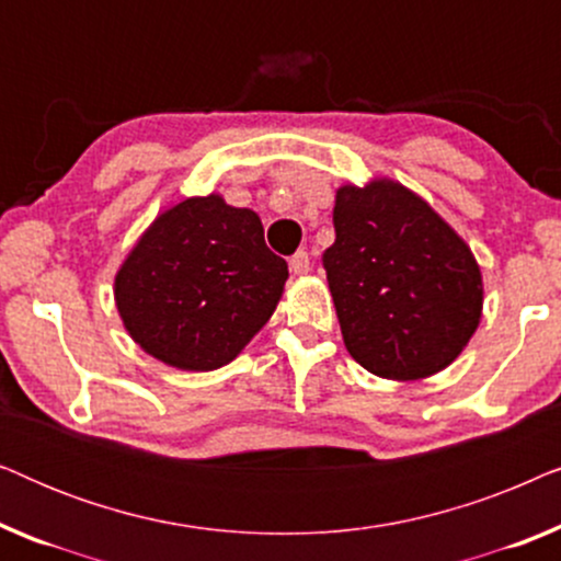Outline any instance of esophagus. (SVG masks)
Returning <instances> with one entry per match:
<instances>
[{
  "label": "esophagus",
  "instance_id": "34e87169",
  "mask_svg": "<svg viewBox=\"0 0 561 561\" xmlns=\"http://www.w3.org/2000/svg\"><path fill=\"white\" fill-rule=\"evenodd\" d=\"M290 273L294 275H306L311 271V260H309V252H296L294 257H290Z\"/></svg>",
  "mask_w": 561,
  "mask_h": 561
}]
</instances>
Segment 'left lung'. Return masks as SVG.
Here are the masks:
<instances>
[{
  "mask_svg": "<svg viewBox=\"0 0 561 561\" xmlns=\"http://www.w3.org/2000/svg\"><path fill=\"white\" fill-rule=\"evenodd\" d=\"M324 252L344 347L386 380H424L462 355L482 319V273L470 244L426 198L375 175L334 198Z\"/></svg>",
  "mask_w": 561,
  "mask_h": 561,
  "instance_id": "1",
  "label": "left lung"
}]
</instances>
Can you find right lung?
Here are the masks:
<instances>
[{"label": "right lung", "mask_w": 561, "mask_h": 561, "mask_svg": "<svg viewBox=\"0 0 561 561\" xmlns=\"http://www.w3.org/2000/svg\"><path fill=\"white\" fill-rule=\"evenodd\" d=\"M288 280L263 221L221 194L181 198L150 221L114 275L119 319L168 367L209 373L232 363L267 324Z\"/></svg>", "instance_id": "obj_1"}]
</instances>
